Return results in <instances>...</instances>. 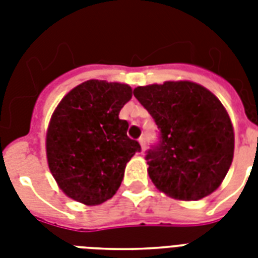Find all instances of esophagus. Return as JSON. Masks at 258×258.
<instances>
[{
    "mask_svg": "<svg viewBox=\"0 0 258 258\" xmlns=\"http://www.w3.org/2000/svg\"><path fill=\"white\" fill-rule=\"evenodd\" d=\"M139 143H141V147H142V153L146 150V139L143 137L139 138Z\"/></svg>",
    "mask_w": 258,
    "mask_h": 258,
    "instance_id": "obj_1",
    "label": "esophagus"
}]
</instances>
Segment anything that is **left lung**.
I'll return each mask as SVG.
<instances>
[{"label": "left lung", "mask_w": 258, "mask_h": 258, "mask_svg": "<svg viewBox=\"0 0 258 258\" xmlns=\"http://www.w3.org/2000/svg\"><path fill=\"white\" fill-rule=\"evenodd\" d=\"M134 96L159 130V141L146 154L154 184L183 201L217 190L234 153L233 125L222 103L191 82L137 87Z\"/></svg>", "instance_id": "1"}]
</instances>
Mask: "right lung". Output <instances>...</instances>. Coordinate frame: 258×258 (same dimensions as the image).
<instances>
[{
    "instance_id": "right-lung-1",
    "label": "right lung",
    "mask_w": 258,
    "mask_h": 258,
    "mask_svg": "<svg viewBox=\"0 0 258 258\" xmlns=\"http://www.w3.org/2000/svg\"><path fill=\"white\" fill-rule=\"evenodd\" d=\"M131 96L127 84L88 80L54 109L46 158L52 175L72 200L93 206L112 198L127 162L141 151V145L127 137V120L119 119Z\"/></svg>"
}]
</instances>
